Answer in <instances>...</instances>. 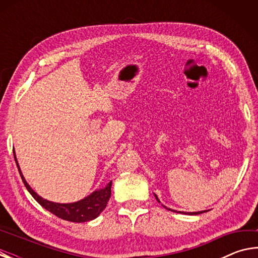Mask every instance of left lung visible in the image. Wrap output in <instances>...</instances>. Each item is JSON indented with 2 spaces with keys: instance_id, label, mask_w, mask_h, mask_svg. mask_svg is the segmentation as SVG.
<instances>
[{
  "instance_id": "obj_1",
  "label": "left lung",
  "mask_w": 258,
  "mask_h": 258,
  "mask_svg": "<svg viewBox=\"0 0 258 258\" xmlns=\"http://www.w3.org/2000/svg\"><path fill=\"white\" fill-rule=\"evenodd\" d=\"M155 197H156V199H157V202L160 203V200L158 199V197H157L156 195H155ZM163 207H165L166 209H168V211H172V212H175V213H182V214H189V215H198V214H203V213H205V212H207V211H203V212H195V213H185V212H176V211H174V209L167 208L166 206H164V205H163Z\"/></svg>"
}]
</instances>
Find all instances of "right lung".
<instances>
[{"label":"right lung","instance_id":"add662e5","mask_svg":"<svg viewBox=\"0 0 258 258\" xmlns=\"http://www.w3.org/2000/svg\"><path fill=\"white\" fill-rule=\"evenodd\" d=\"M14 156H15L17 167H18V171L21 176V180H23L25 186L27 187L29 194L33 196V198L36 200L42 207H44L46 211H49L50 213L53 214V215L58 216L59 218H62L64 221L75 222V223H83V222L92 221L94 218H97L100 214H101L103 209L106 208L107 204L109 202V198H110L111 196L112 181L109 182L103 189L95 190L90 196H87V197H85L84 199L80 200V202L71 203V204H59V203L49 202V200H46L44 198H42L41 196H38L36 192L29 186L27 181L25 180L23 173H21L19 164L18 161H17L15 150H14Z\"/></svg>","mask_w":258,"mask_h":258}]
</instances>
